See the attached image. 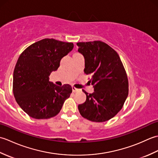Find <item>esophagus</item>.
Listing matches in <instances>:
<instances>
[{
  "instance_id": "34e87169",
  "label": "esophagus",
  "mask_w": 158,
  "mask_h": 158,
  "mask_svg": "<svg viewBox=\"0 0 158 158\" xmlns=\"http://www.w3.org/2000/svg\"><path fill=\"white\" fill-rule=\"evenodd\" d=\"M72 89H73V92H79L80 91L79 89H77V88H75V87H74V86L72 87Z\"/></svg>"
}]
</instances>
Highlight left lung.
Segmentation results:
<instances>
[{
	"mask_svg": "<svg viewBox=\"0 0 158 158\" xmlns=\"http://www.w3.org/2000/svg\"><path fill=\"white\" fill-rule=\"evenodd\" d=\"M78 51L85 58L84 73L94 92L86 95L79 105L81 116L92 122H103L113 118L122 109L128 95V80L119 56L111 47L100 41L79 42Z\"/></svg>",
	"mask_w": 158,
	"mask_h": 158,
	"instance_id": "obj_1",
	"label": "left lung"
}]
</instances>
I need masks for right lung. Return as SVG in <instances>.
I'll list each match as a JSON object with an SVG mask.
<instances>
[{"mask_svg":"<svg viewBox=\"0 0 158 158\" xmlns=\"http://www.w3.org/2000/svg\"><path fill=\"white\" fill-rule=\"evenodd\" d=\"M73 47V43L44 39L20 54L13 72V92L17 103L30 117L36 119L54 117L69 98L72 87L56 85L49 81V77Z\"/></svg>","mask_w":158,"mask_h":158,"instance_id":"obj_1","label":"right lung"}]
</instances>
